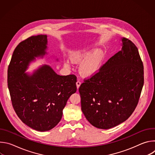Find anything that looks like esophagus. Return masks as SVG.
<instances>
[{
    "label": "esophagus",
    "mask_w": 155,
    "mask_h": 155,
    "mask_svg": "<svg viewBox=\"0 0 155 155\" xmlns=\"http://www.w3.org/2000/svg\"><path fill=\"white\" fill-rule=\"evenodd\" d=\"M76 84H77V88L78 89L79 87H80V84H81V82H80L79 80H78V81H77V83H76Z\"/></svg>",
    "instance_id": "esophagus-1"
}]
</instances>
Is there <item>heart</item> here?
<instances>
[{"instance_id": "b5f03b06", "label": "heart", "mask_w": 155, "mask_h": 155, "mask_svg": "<svg viewBox=\"0 0 155 155\" xmlns=\"http://www.w3.org/2000/svg\"><path fill=\"white\" fill-rule=\"evenodd\" d=\"M104 53L100 50H88L82 48L72 52L70 56V60L72 63L79 64V72L84 77H90L96 74L102 62ZM65 68H70L71 62L69 61L64 62Z\"/></svg>"}]
</instances>
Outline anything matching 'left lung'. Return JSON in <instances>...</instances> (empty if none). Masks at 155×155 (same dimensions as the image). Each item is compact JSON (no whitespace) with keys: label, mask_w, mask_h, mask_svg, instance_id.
<instances>
[{"label":"left lung","mask_w":155,"mask_h":155,"mask_svg":"<svg viewBox=\"0 0 155 155\" xmlns=\"http://www.w3.org/2000/svg\"><path fill=\"white\" fill-rule=\"evenodd\" d=\"M122 48L79 87L81 110L96 127L107 129L134 112L144 82L143 65L135 44L122 38Z\"/></svg>","instance_id":"left-lung-1"}]
</instances>
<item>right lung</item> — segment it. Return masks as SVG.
Instances as JSON below:
<instances>
[{"label": "right lung", "mask_w": 155, "mask_h": 155, "mask_svg": "<svg viewBox=\"0 0 155 155\" xmlns=\"http://www.w3.org/2000/svg\"><path fill=\"white\" fill-rule=\"evenodd\" d=\"M47 36H31L15 49L8 65L7 82L11 101L19 119L38 130L53 129L61 121L62 110L77 91V77L59 75L49 65H43L32 75L23 74L35 57L43 56Z\"/></svg>", "instance_id": "1"}]
</instances>
